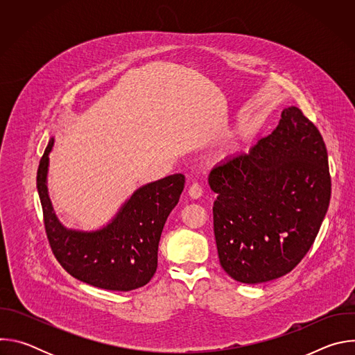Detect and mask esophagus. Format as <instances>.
Here are the masks:
<instances>
[{
	"label": "esophagus",
	"instance_id": "obj_1",
	"mask_svg": "<svg viewBox=\"0 0 355 355\" xmlns=\"http://www.w3.org/2000/svg\"><path fill=\"white\" fill-rule=\"evenodd\" d=\"M202 193H204V191H202V187L198 184V182H193L189 189H188V195L192 198V199H198L202 196Z\"/></svg>",
	"mask_w": 355,
	"mask_h": 355
}]
</instances>
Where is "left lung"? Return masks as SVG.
Segmentation results:
<instances>
[{"label": "left lung", "mask_w": 355, "mask_h": 355, "mask_svg": "<svg viewBox=\"0 0 355 355\" xmlns=\"http://www.w3.org/2000/svg\"><path fill=\"white\" fill-rule=\"evenodd\" d=\"M214 232L222 268L243 284L291 272L312 247L331 195L319 129L296 107L271 135L209 174Z\"/></svg>", "instance_id": "1"}]
</instances>
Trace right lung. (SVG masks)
Here are the masks:
<instances>
[{
  "label": "right lung",
  "instance_id": "obj_1",
  "mask_svg": "<svg viewBox=\"0 0 355 355\" xmlns=\"http://www.w3.org/2000/svg\"><path fill=\"white\" fill-rule=\"evenodd\" d=\"M53 143L52 137L40 159L36 185L46 236L56 260L74 278L101 289L126 292L144 286L157 270L160 236L178 204L185 177L173 174L136 189L103 229H66L53 212L46 185Z\"/></svg>",
  "mask_w": 355,
  "mask_h": 355
}]
</instances>
